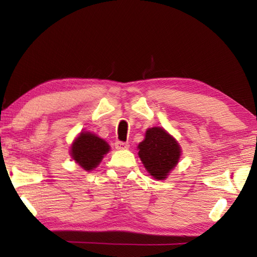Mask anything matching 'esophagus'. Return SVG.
<instances>
[{
    "mask_svg": "<svg viewBox=\"0 0 257 257\" xmlns=\"http://www.w3.org/2000/svg\"><path fill=\"white\" fill-rule=\"evenodd\" d=\"M129 147L128 143H124V142H115V149L116 150H127Z\"/></svg>",
    "mask_w": 257,
    "mask_h": 257,
    "instance_id": "esophagus-1",
    "label": "esophagus"
}]
</instances>
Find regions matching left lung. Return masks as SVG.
<instances>
[{
  "label": "left lung",
  "instance_id": "obj_1",
  "mask_svg": "<svg viewBox=\"0 0 257 257\" xmlns=\"http://www.w3.org/2000/svg\"><path fill=\"white\" fill-rule=\"evenodd\" d=\"M138 155L152 177L164 180L180 159L181 149L178 142L163 128L146 130L145 139L138 145Z\"/></svg>",
  "mask_w": 257,
  "mask_h": 257
}]
</instances>
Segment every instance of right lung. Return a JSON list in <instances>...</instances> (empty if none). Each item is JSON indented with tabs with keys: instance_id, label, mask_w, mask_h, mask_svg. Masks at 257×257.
Here are the masks:
<instances>
[{
	"instance_id": "obj_1",
	"label": "right lung",
	"mask_w": 257,
	"mask_h": 257,
	"mask_svg": "<svg viewBox=\"0 0 257 257\" xmlns=\"http://www.w3.org/2000/svg\"><path fill=\"white\" fill-rule=\"evenodd\" d=\"M110 146L104 139L89 132H81L72 143L70 154L80 167L86 171H90L101 163Z\"/></svg>"
}]
</instances>
